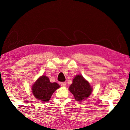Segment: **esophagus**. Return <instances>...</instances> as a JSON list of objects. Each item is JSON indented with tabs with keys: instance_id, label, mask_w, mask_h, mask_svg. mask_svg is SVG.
I'll return each instance as SVG.
<instances>
[{
	"instance_id": "obj_1",
	"label": "esophagus",
	"mask_w": 130,
	"mask_h": 130,
	"mask_svg": "<svg viewBox=\"0 0 130 130\" xmlns=\"http://www.w3.org/2000/svg\"><path fill=\"white\" fill-rule=\"evenodd\" d=\"M60 85H61V86H62V87H64V86L66 85V82H61Z\"/></svg>"
}]
</instances>
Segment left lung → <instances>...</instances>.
<instances>
[{
    "label": "left lung",
    "mask_w": 130,
    "mask_h": 130,
    "mask_svg": "<svg viewBox=\"0 0 130 130\" xmlns=\"http://www.w3.org/2000/svg\"><path fill=\"white\" fill-rule=\"evenodd\" d=\"M69 90L76 101H81L86 99L90 95L92 88L88 82L86 81L81 75H76L73 80Z\"/></svg>",
    "instance_id": "8db88e82"
}]
</instances>
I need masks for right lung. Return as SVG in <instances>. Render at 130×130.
Wrapping results in <instances>:
<instances>
[{"label":"right lung","instance_id":"obj_1","mask_svg":"<svg viewBox=\"0 0 130 130\" xmlns=\"http://www.w3.org/2000/svg\"><path fill=\"white\" fill-rule=\"evenodd\" d=\"M59 87L58 84L56 82L51 83L48 77L43 75L33 85L32 90L35 98L45 103L50 100L53 93Z\"/></svg>","mask_w":130,"mask_h":130}]
</instances>
